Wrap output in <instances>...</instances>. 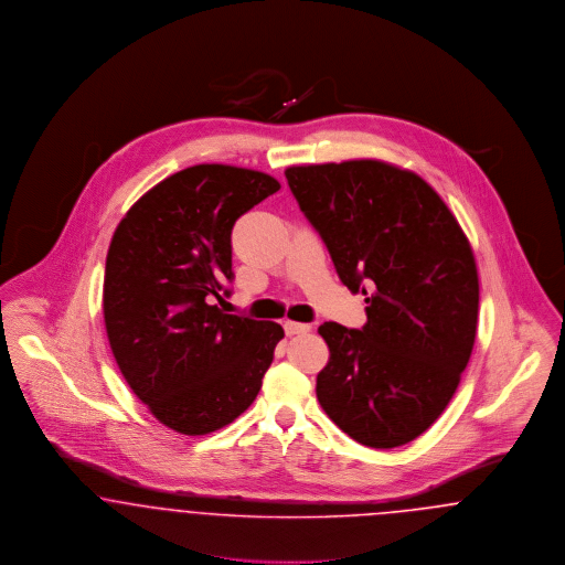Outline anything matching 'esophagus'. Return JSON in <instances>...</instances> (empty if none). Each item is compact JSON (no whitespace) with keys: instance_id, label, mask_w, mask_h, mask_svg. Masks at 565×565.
I'll return each mask as SVG.
<instances>
[{"instance_id":"esophagus-1","label":"esophagus","mask_w":565,"mask_h":565,"mask_svg":"<svg viewBox=\"0 0 565 565\" xmlns=\"http://www.w3.org/2000/svg\"><path fill=\"white\" fill-rule=\"evenodd\" d=\"M284 328H286V334H290V337L292 334H305V332L311 330L309 323L292 322V320H286Z\"/></svg>"}]
</instances>
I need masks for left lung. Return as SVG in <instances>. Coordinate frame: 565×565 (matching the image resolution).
<instances>
[{"instance_id":"obj_1","label":"left lung","mask_w":565,"mask_h":565,"mask_svg":"<svg viewBox=\"0 0 565 565\" xmlns=\"http://www.w3.org/2000/svg\"><path fill=\"white\" fill-rule=\"evenodd\" d=\"M286 178L341 281L369 302L362 330L318 328L330 351L318 401L355 443L406 445L447 408L475 348L479 273L470 242L438 192L398 164H292Z\"/></svg>"}]
</instances>
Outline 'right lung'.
<instances>
[{"mask_svg":"<svg viewBox=\"0 0 565 565\" xmlns=\"http://www.w3.org/2000/svg\"><path fill=\"white\" fill-rule=\"evenodd\" d=\"M279 189L256 169L194 164L137 199L111 235L109 348L135 396L171 430H220L260 392L284 328L224 313L214 298L233 279V224Z\"/></svg>","mask_w":565,"mask_h":565,"instance_id":"add662e5","label":"right lung"}]
</instances>
